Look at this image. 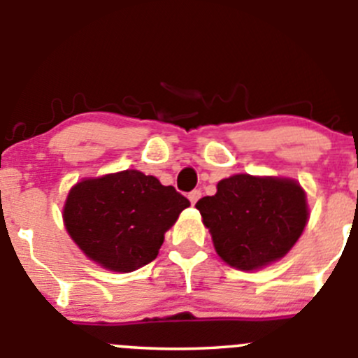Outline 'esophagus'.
<instances>
[{
    "mask_svg": "<svg viewBox=\"0 0 358 358\" xmlns=\"http://www.w3.org/2000/svg\"><path fill=\"white\" fill-rule=\"evenodd\" d=\"M199 197H201V190H197V189H194L192 192H189V201L192 204H196L197 201H199Z\"/></svg>",
    "mask_w": 358,
    "mask_h": 358,
    "instance_id": "34e87169",
    "label": "esophagus"
}]
</instances>
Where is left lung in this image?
<instances>
[{
	"label": "left lung",
	"instance_id": "left-lung-1",
	"mask_svg": "<svg viewBox=\"0 0 358 358\" xmlns=\"http://www.w3.org/2000/svg\"><path fill=\"white\" fill-rule=\"evenodd\" d=\"M196 208L220 259L241 271L285 257L310 217L303 187L278 176H229Z\"/></svg>",
	"mask_w": 358,
	"mask_h": 358
}]
</instances>
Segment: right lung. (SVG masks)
Segmentation results:
<instances>
[{
    "label": "right lung",
    "instance_id": "1",
    "mask_svg": "<svg viewBox=\"0 0 358 358\" xmlns=\"http://www.w3.org/2000/svg\"><path fill=\"white\" fill-rule=\"evenodd\" d=\"M189 199L138 169L87 178L68 194L62 218L73 241L91 260L131 273L157 257L164 232Z\"/></svg>",
    "mask_w": 358,
    "mask_h": 358
}]
</instances>
